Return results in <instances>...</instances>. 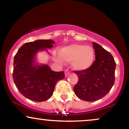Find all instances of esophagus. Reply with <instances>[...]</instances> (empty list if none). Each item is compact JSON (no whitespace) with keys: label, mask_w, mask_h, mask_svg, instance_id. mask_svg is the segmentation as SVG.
I'll return each mask as SVG.
<instances>
[{"label":"esophagus","mask_w":129,"mask_h":129,"mask_svg":"<svg viewBox=\"0 0 129 129\" xmlns=\"http://www.w3.org/2000/svg\"><path fill=\"white\" fill-rule=\"evenodd\" d=\"M70 73V72L69 70H65V76H67Z\"/></svg>","instance_id":"esophagus-1"}]
</instances>
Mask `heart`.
<instances>
[{
	"label": "heart",
	"instance_id": "obj_1",
	"mask_svg": "<svg viewBox=\"0 0 129 129\" xmlns=\"http://www.w3.org/2000/svg\"><path fill=\"white\" fill-rule=\"evenodd\" d=\"M62 59L72 62V67L77 70H85L93 65L94 60V52L91 47L81 44H72L63 47L59 50ZM58 62H61L60 57L54 54Z\"/></svg>",
	"mask_w": 129,
	"mask_h": 129
}]
</instances>
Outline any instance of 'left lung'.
Here are the masks:
<instances>
[{
    "label": "left lung",
    "instance_id": "8db88e82",
    "mask_svg": "<svg viewBox=\"0 0 129 129\" xmlns=\"http://www.w3.org/2000/svg\"><path fill=\"white\" fill-rule=\"evenodd\" d=\"M96 59L89 69L74 71L78 82L73 88L75 94L85 101H94L106 95L115 82L116 63L109 51L93 42Z\"/></svg>",
    "mask_w": 129,
    "mask_h": 129
}]
</instances>
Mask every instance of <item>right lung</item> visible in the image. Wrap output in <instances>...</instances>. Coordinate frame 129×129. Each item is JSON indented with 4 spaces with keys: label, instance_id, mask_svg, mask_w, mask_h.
I'll return each instance as SVG.
<instances>
[{
    "label": "right lung",
    "instance_id": "right-lung-1",
    "mask_svg": "<svg viewBox=\"0 0 129 129\" xmlns=\"http://www.w3.org/2000/svg\"><path fill=\"white\" fill-rule=\"evenodd\" d=\"M52 40H36L27 42L14 56L13 78L23 96L36 102L48 100L53 95L56 82L64 78V72H54L47 65L36 62L38 51L52 48Z\"/></svg>",
    "mask_w": 129,
    "mask_h": 129
}]
</instances>
